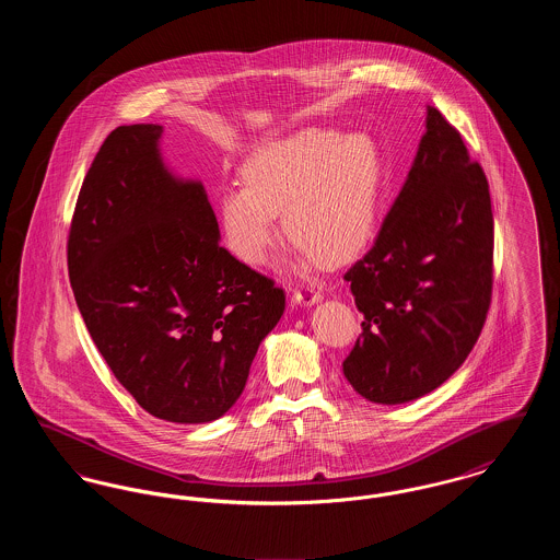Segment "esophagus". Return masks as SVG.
<instances>
[{"mask_svg": "<svg viewBox=\"0 0 560 560\" xmlns=\"http://www.w3.org/2000/svg\"><path fill=\"white\" fill-rule=\"evenodd\" d=\"M292 300L300 306H315L317 302L323 300V295H320V292H315L313 288H304V290H295Z\"/></svg>", "mask_w": 560, "mask_h": 560, "instance_id": "34e87169", "label": "esophagus"}]
</instances>
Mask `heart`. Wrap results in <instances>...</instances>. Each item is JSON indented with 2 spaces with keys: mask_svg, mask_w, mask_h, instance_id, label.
<instances>
[{
  "mask_svg": "<svg viewBox=\"0 0 560 560\" xmlns=\"http://www.w3.org/2000/svg\"><path fill=\"white\" fill-rule=\"evenodd\" d=\"M382 178L380 151L368 133L306 128L256 147L241 165L243 187L218 195L226 249L249 267L267 265L283 229L300 243L308 272L345 260L372 235Z\"/></svg>",
  "mask_w": 560,
  "mask_h": 560,
  "instance_id": "heart-1",
  "label": "heart"
}]
</instances>
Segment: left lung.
<instances>
[{"label":"left lung","mask_w":560,"mask_h":560,"mask_svg":"<svg viewBox=\"0 0 560 560\" xmlns=\"http://www.w3.org/2000/svg\"><path fill=\"white\" fill-rule=\"evenodd\" d=\"M493 213L479 163L434 107L390 212L345 275L363 334L342 370L363 399H420L466 361L491 300Z\"/></svg>","instance_id":"8db88e82"}]
</instances>
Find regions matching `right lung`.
Instances as JSON below:
<instances>
[{
    "label": "right lung",
    "instance_id": "right-lung-1",
    "mask_svg": "<svg viewBox=\"0 0 560 560\" xmlns=\"http://www.w3.org/2000/svg\"><path fill=\"white\" fill-rule=\"evenodd\" d=\"M160 124L108 133L83 180L69 279L110 372L151 416L222 418L241 397L285 293L220 245L201 180L161 155Z\"/></svg>",
    "mask_w": 560,
    "mask_h": 560
}]
</instances>
